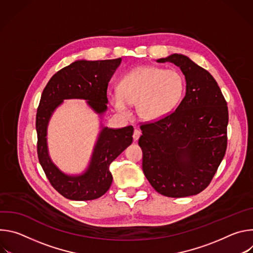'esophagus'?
Segmentation results:
<instances>
[{"mask_svg":"<svg viewBox=\"0 0 253 253\" xmlns=\"http://www.w3.org/2000/svg\"><path fill=\"white\" fill-rule=\"evenodd\" d=\"M141 136V132L138 130V129H135L134 130V133H133V139L136 141L139 139V137Z\"/></svg>","mask_w":253,"mask_h":253,"instance_id":"1","label":"esophagus"}]
</instances>
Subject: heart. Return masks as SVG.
I'll use <instances>...</instances> for the list:
<instances>
[{
    "mask_svg": "<svg viewBox=\"0 0 253 253\" xmlns=\"http://www.w3.org/2000/svg\"><path fill=\"white\" fill-rule=\"evenodd\" d=\"M184 91V77L177 70L139 66L121 78L119 90L110 91L108 98L122 115H128L129 104L136 103L140 118L157 121L175 109L182 100Z\"/></svg>",
    "mask_w": 253,
    "mask_h": 253,
    "instance_id": "1",
    "label": "heart"
}]
</instances>
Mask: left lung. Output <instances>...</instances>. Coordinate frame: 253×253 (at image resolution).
<instances>
[{
	"label": "left lung",
	"mask_w": 253,
	"mask_h": 253,
	"mask_svg": "<svg viewBox=\"0 0 253 253\" xmlns=\"http://www.w3.org/2000/svg\"><path fill=\"white\" fill-rule=\"evenodd\" d=\"M182 71L186 93L168 116L141 126L144 175L160 194L186 197L203 191L227 147L228 108L208 71L181 54L157 60Z\"/></svg>",
	"instance_id": "obj_1"
}]
</instances>
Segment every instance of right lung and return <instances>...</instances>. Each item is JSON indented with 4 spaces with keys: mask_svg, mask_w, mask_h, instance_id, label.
Wrapping results in <instances>:
<instances>
[{
    "mask_svg": "<svg viewBox=\"0 0 253 253\" xmlns=\"http://www.w3.org/2000/svg\"><path fill=\"white\" fill-rule=\"evenodd\" d=\"M122 59L77 60L61 69L46 85L36 116L40 164L52 186L71 200H93L104 195L112 184L110 164L132 143L133 127L120 129L104 127L98 135L87 169L78 175H69L52 161L47 143L49 121L64 100L82 99L100 117L107 110L108 83Z\"/></svg>",
    "mask_w": 253,
    "mask_h": 253,
    "instance_id": "1",
    "label": "right lung"
}]
</instances>
